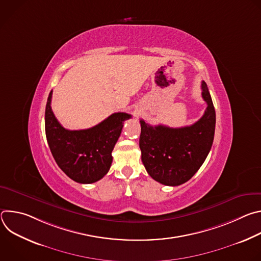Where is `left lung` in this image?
Returning a JSON list of instances; mask_svg holds the SVG:
<instances>
[{"label":"left lung","instance_id":"1","mask_svg":"<svg viewBox=\"0 0 261 261\" xmlns=\"http://www.w3.org/2000/svg\"><path fill=\"white\" fill-rule=\"evenodd\" d=\"M202 98L207 107L193 125L169 128L151 126L140 120L139 147L141 160L155 180L166 186H178L189 180L207 157L214 140L216 113L204 82Z\"/></svg>","mask_w":261,"mask_h":261}]
</instances>
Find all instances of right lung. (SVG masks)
Segmentation results:
<instances>
[{
  "instance_id": "add662e5",
  "label": "right lung",
  "mask_w": 261,
  "mask_h": 261,
  "mask_svg": "<svg viewBox=\"0 0 261 261\" xmlns=\"http://www.w3.org/2000/svg\"><path fill=\"white\" fill-rule=\"evenodd\" d=\"M49 93L45 108V134L50 152L59 167L73 180L92 184L101 179L113 162V152L124 126L131 118L116 113L98 125L85 130L65 129L51 110Z\"/></svg>"
}]
</instances>
